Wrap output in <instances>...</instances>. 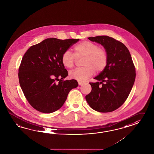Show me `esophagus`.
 <instances>
[{"label": "esophagus", "instance_id": "34e87169", "mask_svg": "<svg viewBox=\"0 0 154 154\" xmlns=\"http://www.w3.org/2000/svg\"><path fill=\"white\" fill-rule=\"evenodd\" d=\"M78 83H79V86H81V85H82L83 84V82H79V81Z\"/></svg>", "mask_w": 154, "mask_h": 154}]
</instances>
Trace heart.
Masks as SVG:
<instances>
[{
    "mask_svg": "<svg viewBox=\"0 0 154 154\" xmlns=\"http://www.w3.org/2000/svg\"><path fill=\"white\" fill-rule=\"evenodd\" d=\"M75 53L67 50L64 52L61 61L65 67L72 68L74 66L76 58L84 57L82 68H77L69 73L72 79L85 81L93 75L95 71H103L108 62V53L104 47H100L92 42L85 41L74 47Z\"/></svg>",
    "mask_w": 154,
    "mask_h": 154,
    "instance_id": "heart-1",
    "label": "heart"
}]
</instances>
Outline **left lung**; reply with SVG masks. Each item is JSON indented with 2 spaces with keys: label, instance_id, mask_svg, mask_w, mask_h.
I'll list each match as a JSON object with an SVG mask.
<instances>
[{
  "label": "left lung",
  "instance_id": "left-lung-1",
  "mask_svg": "<svg viewBox=\"0 0 154 154\" xmlns=\"http://www.w3.org/2000/svg\"><path fill=\"white\" fill-rule=\"evenodd\" d=\"M103 46L108 53L106 67L90 82L92 90L86 96L92 109L100 112H112L123 105L135 82L136 71L131 54L122 42L107 35L88 38Z\"/></svg>",
  "mask_w": 154,
  "mask_h": 154
}]
</instances>
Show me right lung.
Here are the masks:
<instances>
[{
    "instance_id": "obj_1",
    "label": "right lung",
    "mask_w": 154,
    "mask_h": 154,
    "mask_svg": "<svg viewBox=\"0 0 154 154\" xmlns=\"http://www.w3.org/2000/svg\"><path fill=\"white\" fill-rule=\"evenodd\" d=\"M79 41L47 38L31 46L23 57L19 84L26 100L36 110L45 113L56 111L63 106L69 91L78 86L75 79L64 80L68 71L61 57Z\"/></svg>"
}]
</instances>
